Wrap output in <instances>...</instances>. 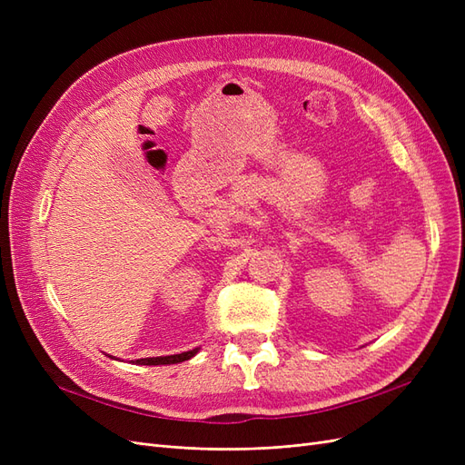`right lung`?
<instances>
[{
  "label": "right lung",
  "instance_id": "right-lung-1",
  "mask_svg": "<svg viewBox=\"0 0 465 465\" xmlns=\"http://www.w3.org/2000/svg\"><path fill=\"white\" fill-rule=\"evenodd\" d=\"M195 353H198V349H192L186 351V353H180V355H171V357H149V359H137L135 364H176L182 361H188L192 359Z\"/></svg>",
  "mask_w": 465,
  "mask_h": 465
}]
</instances>
